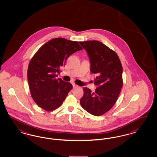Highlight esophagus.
<instances>
[{"label": "esophagus", "mask_w": 157, "mask_h": 157, "mask_svg": "<svg viewBox=\"0 0 157 157\" xmlns=\"http://www.w3.org/2000/svg\"><path fill=\"white\" fill-rule=\"evenodd\" d=\"M78 86V85H76V84L75 83H73V87H74V88H77Z\"/></svg>", "instance_id": "1"}]
</instances>
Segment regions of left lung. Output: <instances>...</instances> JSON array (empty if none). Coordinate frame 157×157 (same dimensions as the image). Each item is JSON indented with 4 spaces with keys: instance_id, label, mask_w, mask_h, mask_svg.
<instances>
[{
    "instance_id": "1",
    "label": "left lung",
    "mask_w": 157,
    "mask_h": 157,
    "mask_svg": "<svg viewBox=\"0 0 157 157\" xmlns=\"http://www.w3.org/2000/svg\"><path fill=\"white\" fill-rule=\"evenodd\" d=\"M88 53L90 72L96 75L95 84L99 87L92 92L84 87L80 100L82 108L90 114L101 116L116 103L123 85L122 66L115 51L98 40L79 42Z\"/></svg>"
}]
</instances>
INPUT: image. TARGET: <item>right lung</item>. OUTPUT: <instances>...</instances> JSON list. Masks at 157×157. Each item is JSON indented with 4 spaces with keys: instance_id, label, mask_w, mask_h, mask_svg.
I'll return each instance as SVG.
<instances>
[{
    "instance_id": "1",
    "label": "right lung",
    "mask_w": 157,
    "mask_h": 157,
    "mask_svg": "<svg viewBox=\"0 0 157 157\" xmlns=\"http://www.w3.org/2000/svg\"><path fill=\"white\" fill-rule=\"evenodd\" d=\"M76 41L58 37L42 46L30 60L28 80L30 94L35 102L46 111L60 107L73 88L72 85L56 79V73L65 65L72 53L82 50Z\"/></svg>"
}]
</instances>
